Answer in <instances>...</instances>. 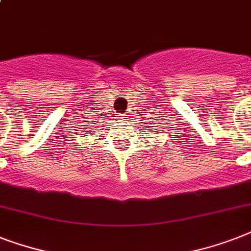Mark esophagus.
I'll use <instances>...</instances> for the list:
<instances>
[{
    "mask_svg": "<svg viewBox=\"0 0 251 251\" xmlns=\"http://www.w3.org/2000/svg\"><path fill=\"white\" fill-rule=\"evenodd\" d=\"M120 121H122V122H126L127 121V120H129V114L127 113H124V114H120Z\"/></svg>",
    "mask_w": 251,
    "mask_h": 251,
    "instance_id": "obj_1",
    "label": "esophagus"
}]
</instances>
